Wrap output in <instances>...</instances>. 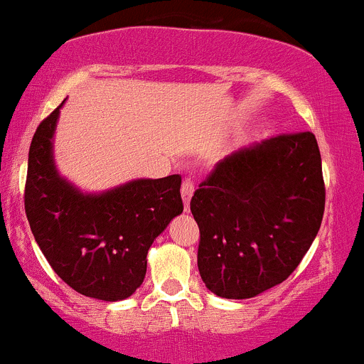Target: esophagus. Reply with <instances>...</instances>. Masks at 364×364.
Segmentation results:
<instances>
[{
    "label": "esophagus",
    "instance_id": "obj_1",
    "mask_svg": "<svg viewBox=\"0 0 364 364\" xmlns=\"http://www.w3.org/2000/svg\"><path fill=\"white\" fill-rule=\"evenodd\" d=\"M182 200H183V208H186V212L189 210V201H191V196H193L194 193V182L191 181V178H186L182 183Z\"/></svg>",
    "mask_w": 364,
    "mask_h": 364
}]
</instances>
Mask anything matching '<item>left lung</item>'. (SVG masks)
<instances>
[{
    "mask_svg": "<svg viewBox=\"0 0 364 364\" xmlns=\"http://www.w3.org/2000/svg\"><path fill=\"white\" fill-rule=\"evenodd\" d=\"M324 201L310 131L277 134L224 157L191 200L205 286L220 298L245 299L284 282L312 245Z\"/></svg>",
    "mask_w": 364,
    "mask_h": 364,
    "instance_id": "obj_1",
    "label": "left lung"
}]
</instances>
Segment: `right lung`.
Wrapping results in <instances>:
<instances>
[{
  "label": "right lung",
  "instance_id": "1",
  "mask_svg": "<svg viewBox=\"0 0 364 364\" xmlns=\"http://www.w3.org/2000/svg\"><path fill=\"white\" fill-rule=\"evenodd\" d=\"M59 105L31 140L24 208L36 243L77 293L119 301L141 286L152 242L182 213L181 175L82 194L55 171L52 136Z\"/></svg>",
  "mask_w": 364,
  "mask_h": 364
}]
</instances>
